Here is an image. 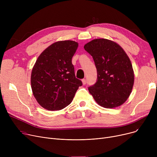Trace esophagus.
<instances>
[{"instance_id":"34e87169","label":"esophagus","mask_w":157,"mask_h":157,"mask_svg":"<svg viewBox=\"0 0 157 157\" xmlns=\"http://www.w3.org/2000/svg\"><path fill=\"white\" fill-rule=\"evenodd\" d=\"M82 83H83V85H86V79H82Z\"/></svg>"}]
</instances>
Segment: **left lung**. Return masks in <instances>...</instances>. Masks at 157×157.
<instances>
[{"label": "left lung", "instance_id": "left-lung-1", "mask_svg": "<svg viewBox=\"0 0 157 157\" xmlns=\"http://www.w3.org/2000/svg\"><path fill=\"white\" fill-rule=\"evenodd\" d=\"M84 48L93 57L97 71V82L88 88L90 94L103 108L122 105L134 83L132 65L125 52L117 43L106 39H94Z\"/></svg>", "mask_w": 157, "mask_h": 157}]
</instances>
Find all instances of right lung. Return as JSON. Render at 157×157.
<instances>
[{
  "label": "right lung",
  "instance_id": "add662e5",
  "mask_svg": "<svg viewBox=\"0 0 157 157\" xmlns=\"http://www.w3.org/2000/svg\"><path fill=\"white\" fill-rule=\"evenodd\" d=\"M78 43L60 40L40 53L31 73V88L39 104L49 111H59L69 105L81 80L74 74L72 58Z\"/></svg>",
  "mask_w": 157,
  "mask_h": 157
}]
</instances>
